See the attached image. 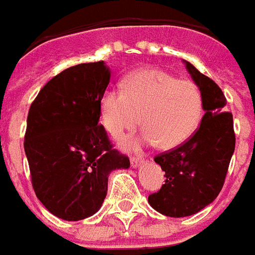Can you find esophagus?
I'll return each instance as SVG.
<instances>
[{"label": "esophagus", "mask_w": 255, "mask_h": 255, "mask_svg": "<svg viewBox=\"0 0 255 255\" xmlns=\"http://www.w3.org/2000/svg\"><path fill=\"white\" fill-rule=\"evenodd\" d=\"M142 162H144V160H142L141 158H131L130 166H131V167H138V166L141 165Z\"/></svg>", "instance_id": "obj_1"}]
</instances>
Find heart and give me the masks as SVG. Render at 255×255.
Instances as JSON below:
<instances>
[{"mask_svg": "<svg viewBox=\"0 0 255 255\" xmlns=\"http://www.w3.org/2000/svg\"><path fill=\"white\" fill-rule=\"evenodd\" d=\"M124 92L107 90L100 99V119L108 134L121 140L142 122L145 131L124 142L128 149L158 144L174 149L188 141L203 117V96L189 79H177L160 68H141L129 74Z\"/></svg>", "mask_w": 255, "mask_h": 255, "instance_id": "b5f03b06", "label": "heart"}]
</instances>
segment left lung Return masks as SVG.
Wrapping results in <instances>:
<instances>
[{
  "label": "left lung",
  "instance_id": "left-lung-1",
  "mask_svg": "<svg viewBox=\"0 0 255 255\" xmlns=\"http://www.w3.org/2000/svg\"><path fill=\"white\" fill-rule=\"evenodd\" d=\"M184 63L202 92L205 115L188 141L153 158L165 171L166 181L148 196L155 210L177 218L196 214L217 198L235 151L234 119L224 111L223 90L189 61Z\"/></svg>",
  "mask_w": 255,
  "mask_h": 255
}]
</instances>
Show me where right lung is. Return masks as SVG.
Returning a JSON list of instances; mask_svg holds the SVG:
<instances>
[{
    "mask_svg": "<svg viewBox=\"0 0 255 255\" xmlns=\"http://www.w3.org/2000/svg\"><path fill=\"white\" fill-rule=\"evenodd\" d=\"M110 78L104 61L70 67L39 90L28 111L24 152L32 188L53 216L66 221L97 213L110 173L130 166L99 124Z\"/></svg>",
    "mask_w": 255,
    "mask_h": 255,
    "instance_id": "1",
    "label": "right lung"
}]
</instances>
